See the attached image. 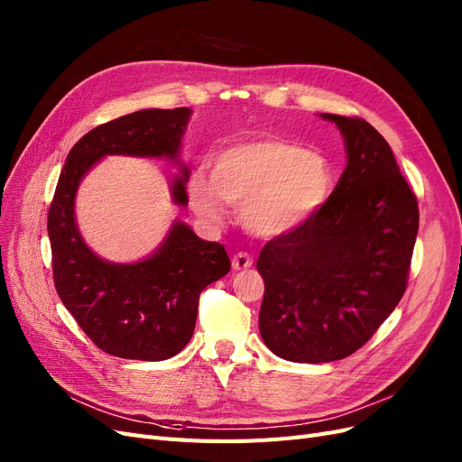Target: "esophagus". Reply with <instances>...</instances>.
I'll return each instance as SVG.
<instances>
[{"instance_id": "1", "label": "esophagus", "mask_w": 462, "mask_h": 462, "mask_svg": "<svg viewBox=\"0 0 462 462\" xmlns=\"http://www.w3.org/2000/svg\"><path fill=\"white\" fill-rule=\"evenodd\" d=\"M253 262H254L253 254L245 253V250H241V253H236L233 256V260H231L233 270H246V268H250V265H253Z\"/></svg>"}]
</instances>
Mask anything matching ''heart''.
Returning a JSON list of instances; mask_svg holds the SVG:
<instances>
[{
    "mask_svg": "<svg viewBox=\"0 0 462 462\" xmlns=\"http://www.w3.org/2000/svg\"><path fill=\"white\" fill-rule=\"evenodd\" d=\"M328 162L279 138L239 143L217 153L209 179L194 173L189 197L197 214L221 217V202L243 206V221L258 236H279L304 226L329 199Z\"/></svg>",
    "mask_w": 462,
    "mask_h": 462,
    "instance_id": "heart-1",
    "label": "heart"
}]
</instances>
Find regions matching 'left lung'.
Wrapping results in <instances>:
<instances>
[{
	"mask_svg": "<svg viewBox=\"0 0 462 462\" xmlns=\"http://www.w3.org/2000/svg\"><path fill=\"white\" fill-rule=\"evenodd\" d=\"M346 143V167L304 226L265 243L260 333L291 362L341 360L365 346L409 283L418 200L385 138L362 117L321 114Z\"/></svg>",
	"mask_w": 462,
	"mask_h": 462,
	"instance_id": "left-lung-1",
	"label": "left lung"
}]
</instances>
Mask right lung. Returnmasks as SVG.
I'll list each match as a JSON object with an SVG mask.
<instances>
[{"instance_id": "right-lung-1", "label": "right lung", "mask_w": 462, "mask_h": 462, "mask_svg": "<svg viewBox=\"0 0 462 462\" xmlns=\"http://www.w3.org/2000/svg\"><path fill=\"white\" fill-rule=\"evenodd\" d=\"M190 109H143L87 133L71 148L48 209L53 285L65 309L100 351L119 358L165 360L183 351L197 324L200 292L231 270L219 243L175 223L152 258L123 265L94 256L75 226L79 180L107 153L175 158ZM187 171L173 199L189 202Z\"/></svg>"}]
</instances>
